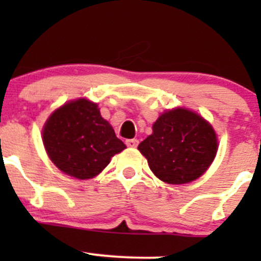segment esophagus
Listing matches in <instances>:
<instances>
[{"label":"esophagus","instance_id":"esophagus-1","mask_svg":"<svg viewBox=\"0 0 261 261\" xmlns=\"http://www.w3.org/2000/svg\"><path fill=\"white\" fill-rule=\"evenodd\" d=\"M126 145L128 147H136L139 145V140L138 139H128V140H126Z\"/></svg>","mask_w":261,"mask_h":261}]
</instances>
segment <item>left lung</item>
<instances>
[{"instance_id":"8db88e82","label":"left lung","mask_w":261,"mask_h":261,"mask_svg":"<svg viewBox=\"0 0 261 261\" xmlns=\"http://www.w3.org/2000/svg\"><path fill=\"white\" fill-rule=\"evenodd\" d=\"M217 147L211 123L196 112L179 107L160 115L152 125V134L138 149L160 180L186 184L208 169Z\"/></svg>"}]
</instances>
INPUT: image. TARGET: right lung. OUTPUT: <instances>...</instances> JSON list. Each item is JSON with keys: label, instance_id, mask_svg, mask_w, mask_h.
Wrapping results in <instances>:
<instances>
[{"label": "right lung", "instance_id": "obj_1", "mask_svg": "<svg viewBox=\"0 0 261 261\" xmlns=\"http://www.w3.org/2000/svg\"><path fill=\"white\" fill-rule=\"evenodd\" d=\"M43 143L57 168L77 179L96 177L115 154L126 149L97 103L86 98L67 102L50 115Z\"/></svg>", "mask_w": 261, "mask_h": 261}]
</instances>
